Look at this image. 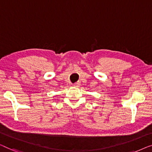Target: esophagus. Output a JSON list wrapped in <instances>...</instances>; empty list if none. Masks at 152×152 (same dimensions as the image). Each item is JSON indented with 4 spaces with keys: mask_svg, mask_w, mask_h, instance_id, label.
<instances>
[{
    "mask_svg": "<svg viewBox=\"0 0 152 152\" xmlns=\"http://www.w3.org/2000/svg\"><path fill=\"white\" fill-rule=\"evenodd\" d=\"M80 83L79 82H77V83H74V87H80Z\"/></svg>",
    "mask_w": 152,
    "mask_h": 152,
    "instance_id": "34e87169",
    "label": "esophagus"
}]
</instances>
